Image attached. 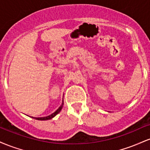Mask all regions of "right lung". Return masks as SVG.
Instances as JSON below:
<instances>
[{
  "mask_svg": "<svg viewBox=\"0 0 150 150\" xmlns=\"http://www.w3.org/2000/svg\"><path fill=\"white\" fill-rule=\"evenodd\" d=\"M63 101H62V104L61 106H59V108H58L57 110H56V111H55L54 113H53L52 114L49 115V116H45V117H39V118H36V117H32V118H34V119L36 120H50L51 119V118H53V117H55L56 116V115L58 114V113H60V111H61L62 108H63Z\"/></svg>",
  "mask_w": 150,
  "mask_h": 150,
  "instance_id": "obj_1",
  "label": "right lung"
}]
</instances>
